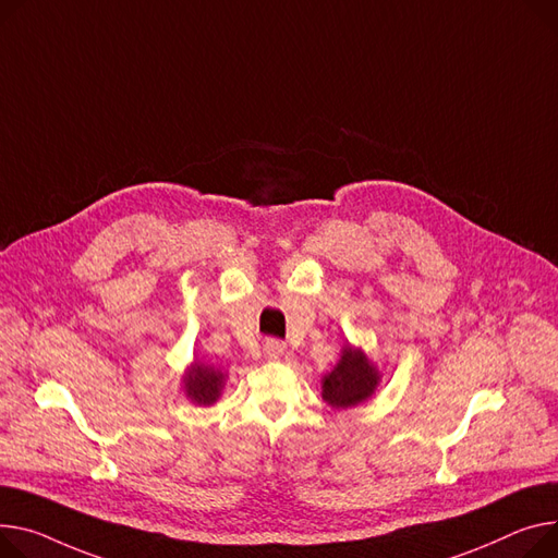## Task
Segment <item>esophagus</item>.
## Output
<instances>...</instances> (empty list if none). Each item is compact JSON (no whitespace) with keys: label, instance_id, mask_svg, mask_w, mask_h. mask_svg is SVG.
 I'll list each match as a JSON object with an SVG mask.
<instances>
[{"label":"esophagus","instance_id":"1","mask_svg":"<svg viewBox=\"0 0 558 558\" xmlns=\"http://www.w3.org/2000/svg\"><path fill=\"white\" fill-rule=\"evenodd\" d=\"M282 352H284V343H282V341L271 339V341L265 343V356H267V359H280Z\"/></svg>","mask_w":558,"mask_h":558}]
</instances>
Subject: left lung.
Segmentation results:
<instances>
[{"label": "left lung", "mask_w": 558, "mask_h": 558, "mask_svg": "<svg viewBox=\"0 0 558 558\" xmlns=\"http://www.w3.org/2000/svg\"><path fill=\"white\" fill-rule=\"evenodd\" d=\"M379 375L361 350L345 348L337 367L323 379V399L333 408H350L375 392Z\"/></svg>", "instance_id": "obj_1"}]
</instances>
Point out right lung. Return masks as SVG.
I'll use <instances>...</instances> for the list:
<instances>
[{"mask_svg":"<svg viewBox=\"0 0 558 558\" xmlns=\"http://www.w3.org/2000/svg\"><path fill=\"white\" fill-rule=\"evenodd\" d=\"M221 381H225V375L217 373L215 367L195 363V365L191 367L189 377L183 379V384H185V395H189L195 403L210 405V403L219 397Z\"/></svg>","mask_w":558,"mask_h":558,"instance_id":"right-lung-1","label":"right lung"}]
</instances>
